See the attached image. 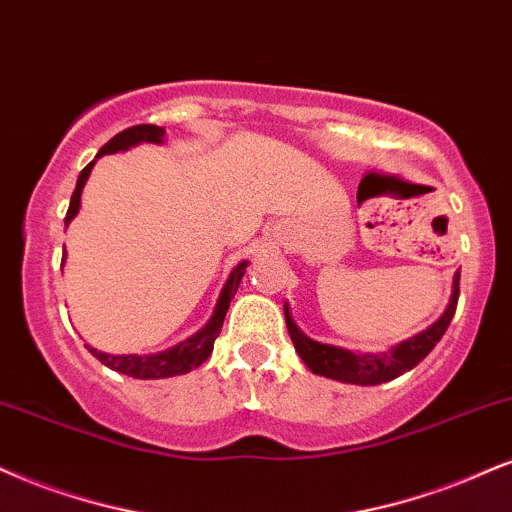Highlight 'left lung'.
<instances>
[{
	"instance_id": "1",
	"label": "left lung",
	"mask_w": 512,
	"mask_h": 512,
	"mask_svg": "<svg viewBox=\"0 0 512 512\" xmlns=\"http://www.w3.org/2000/svg\"><path fill=\"white\" fill-rule=\"evenodd\" d=\"M458 282H460V270L453 275V289H451V301L446 306V311L441 313L437 323H432L427 330H422L415 337L406 339V342L391 346L389 351L384 353H353L349 349H339V346L320 344L313 342L311 337H306L304 332L296 327L292 320V313H289V306L285 304V320L289 337H292L294 349L301 356L311 372L315 375L330 377V380L337 382H349V384H363V387H370V384H382L389 380H396V377L403 375V372L413 370L422 358L430 353L441 337H444L446 327L451 325L453 313H456L458 306Z\"/></svg>"
}]
</instances>
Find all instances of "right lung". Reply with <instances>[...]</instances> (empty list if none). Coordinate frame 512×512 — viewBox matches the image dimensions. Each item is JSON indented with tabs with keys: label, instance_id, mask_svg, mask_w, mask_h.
<instances>
[{
	"label": "right lung",
	"instance_id": "add662e5",
	"mask_svg": "<svg viewBox=\"0 0 512 512\" xmlns=\"http://www.w3.org/2000/svg\"><path fill=\"white\" fill-rule=\"evenodd\" d=\"M163 135H166V128H159V125H132V128L118 132L116 137H111V140L106 142L102 149H99V154L94 156V161H97L99 156L116 154V151H125V149L135 147V144H140V142L163 144ZM94 161L87 163V166L82 168V173L78 175V185H75V192L71 197V206H68V213H66V227L75 216H78L82 187H85L87 178H90ZM63 261H66V256H63ZM246 266H249L246 261H242L239 266H235V270H232L230 277H227L225 287L220 289L218 304H216V308H213L211 320H208V323L201 327L197 334L187 337L185 342L170 346V349H166V351L147 353V356H137V353H123V356H113V353L97 351V349H92V346H87V344L85 346L90 349V353L94 358H97V361H102L106 365V368L123 372V375L135 377V380H163V377L185 375V372L199 368V365L204 363L208 356H211L213 342H216L220 330H223L225 313H227V308H230L232 296L237 294V287H239V282H242V277L246 273Z\"/></svg>",
	"mask_w": 512,
	"mask_h": 512
}]
</instances>
